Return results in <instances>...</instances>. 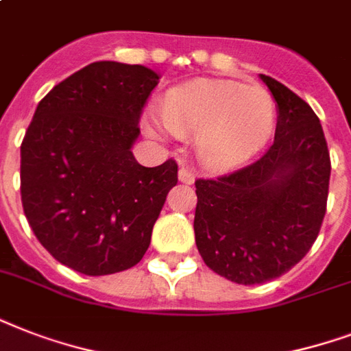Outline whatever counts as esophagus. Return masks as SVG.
<instances>
[{
    "label": "esophagus",
    "instance_id": "obj_1",
    "mask_svg": "<svg viewBox=\"0 0 351 351\" xmlns=\"http://www.w3.org/2000/svg\"><path fill=\"white\" fill-rule=\"evenodd\" d=\"M178 180H180L182 184H193V182H195V175H193V171H189L187 167H180V171H178Z\"/></svg>",
    "mask_w": 351,
    "mask_h": 351
}]
</instances>
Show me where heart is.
I'll return each mask as SVG.
<instances>
[{"label":"heart","instance_id":"1","mask_svg":"<svg viewBox=\"0 0 351 351\" xmlns=\"http://www.w3.org/2000/svg\"><path fill=\"white\" fill-rule=\"evenodd\" d=\"M275 121L277 106L266 87L202 78L169 90L164 111L149 112L145 127L158 138L195 134L202 164L226 171L255 156L271 138Z\"/></svg>","mask_w":351,"mask_h":351}]
</instances>
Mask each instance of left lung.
<instances>
[{
    "mask_svg": "<svg viewBox=\"0 0 351 351\" xmlns=\"http://www.w3.org/2000/svg\"><path fill=\"white\" fill-rule=\"evenodd\" d=\"M261 80L277 101L273 145L231 175L195 182L198 253L220 277L244 286L280 277L311 250L332 173L313 109L277 80Z\"/></svg>",
    "mask_w": 351,
    "mask_h": 351,
    "instance_id": "obj_1",
    "label": "left lung"
}]
</instances>
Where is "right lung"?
Here are the masks:
<instances>
[{"label": "right lung", "instance_id": "right-lung-1", "mask_svg": "<svg viewBox=\"0 0 351 351\" xmlns=\"http://www.w3.org/2000/svg\"><path fill=\"white\" fill-rule=\"evenodd\" d=\"M158 80L143 65L95 62L36 107L21 142V204L36 239L74 271L136 266L178 182L173 158L143 167L131 151Z\"/></svg>", "mask_w": 351, "mask_h": 351}]
</instances>
